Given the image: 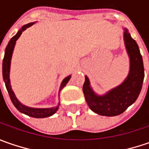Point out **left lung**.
Wrapping results in <instances>:
<instances>
[{
    "label": "left lung",
    "instance_id": "8db88e82",
    "mask_svg": "<svg viewBox=\"0 0 149 149\" xmlns=\"http://www.w3.org/2000/svg\"><path fill=\"white\" fill-rule=\"evenodd\" d=\"M123 41L129 58V71L122 83L104 95L96 94L85 75L83 92L89 109L103 116H117L132 105L140 94L144 78L143 58L139 45L131 37L128 29L123 28Z\"/></svg>",
    "mask_w": 149,
    "mask_h": 149
}]
</instances>
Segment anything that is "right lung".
<instances>
[{"label": "right lung", "mask_w": 149, "mask_h": 149, "mask_svg": "<svg viewBox=\"0 0 149 149\" xmlns=\"http://www.w3.org/2000/svg\"><path fill=\"white\" fill-rule=\"evenodd\" d=\"M36 22H31L28 23L26 25H24L20 28V30L18 31V32L16 33V35L14 36L13 37L11 38L9 41L8 45L6 48L5 50V55H4V59H3L2 62V75L4 82L6 84V89L8 91V94L10 95V100L12 102V104H14V106L22 113H25L26 115L30 116V117L36 118H47L53 115L54 113H56V111L59 109L60 106V103L58 104V105L55 107H52V108H31L29 106L24 105L22 103H20V101L18 100V99L16 98V96L15 95L14 91L12 90L11 85H10V63H11V58H12V54L14 51L15 45L16 43V40L19 39L22 32L24 31H26L27 28L31 27L33 26ZM71 75H69L65 77L61 82L60 84V90H59V95H60V92L61 91V89H63L66 85V84L69 82V80L70 79Z\"/></svg>", "instance_id": "add662e5"}]
</instances>
